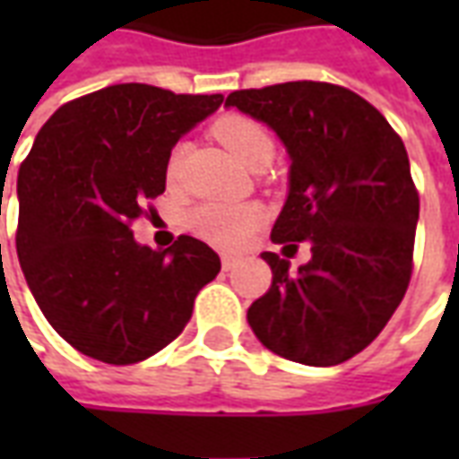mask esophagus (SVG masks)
<instances>
[{"label": "esophagus", "mask_w": 459, "mask_h": 459, "mask_svg": "<svg viewBox=\"0 0 459 459\" xmlns=\"http://www.w3.org/2000/svg\"><path fill=\"white\" fill-rule=\"evenodd\" d=\"M236 265H238V258H236V255H223V258H221V268L226 270V273L236 268Z\"/></svg>", "instance_id": "34e87169"}]
</instances>
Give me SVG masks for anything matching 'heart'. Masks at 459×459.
I'll return each instance as SVG.
<instances>
[{
    "label": "heart",
    "mask_w": 459,
    "mask_h": 459,
    "mask_svg": "<svg viewBox=\"0 0 459 459\" xmlns=\"http://www.w3.org/2000/svg\"><path fill=\"white\" fill-rule=\"evenodd\" d=\"M213 134L221 144L233 154V160L240 167H255L258 161L273 160L275 142L260 122L243 117V115H229L221 117L213 125ZM184 144L174 147L169 161H167V179L177 181L184 157ZM263 221V209L255 204H201L199 209L191 211V229L196 236L209 240L219 248H238L253 236Z\"/></svg>",
    "instance_id": "heart-1"
}]
</instances>
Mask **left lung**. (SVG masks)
Listing matches in <instances>:
<instances>
[{
	"label": "left lung",
	"mask_w": 459,
	"mask_h": 459,
	"mask_svg": "<svg viewBox=\"0 0 459 459\" xmlns=\"http://www.w3.org/2000/svg\"><path fill=\"white\" fill-rule=\"evenodd\" d=\"M226 108L282 142L288 199L270 238L307 240L312 250L298 270L275 253L260 255L273 285L248 307L250 329L290 361L342 364L378 337L411 280L420 201L408 152L374 105L332 83L236 91Z\"/></svg>",
	"instance_id": "obj_1"
}]
</instances>
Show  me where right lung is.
I'll list each match as a JSON object with an SVG mask.
<instances>
[{"label":"right lung","mask_w":459,"mask_h":459,"mask_svg":"<svg viewBox=\"0 0 459 459\" xmlns=\"http://www.w3.org/2000/svg\"><path fill=\"white\" fill-rule=\"evenodd\" d=\"M221 103L120 83L65 103L36 134L16 179V255L48 325L81 354L115 366L150 359L219 275L204 240L152 250L130 223L164 191L174 144Z\"/></svg>","instance_id":"right-lung-1"}]
</instances>
